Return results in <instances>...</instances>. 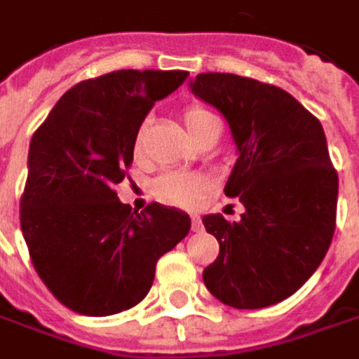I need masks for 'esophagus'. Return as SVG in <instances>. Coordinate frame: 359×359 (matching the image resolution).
<instances>
[{"instance_id":"1","label":"esophagus","mask_w":359,"mask_h":359,"mask_svg":"<svg viewBox=\"0 0 359 359\" xmlns=\"http://www.w3.org/2000/svg\"><path fill=\"white\" fill-rule=\"evenodd\" d=\"M191 227H193V231H201L203 229V222H201L199 217H193L191 219Z\"/></svg>"}]
</instances>
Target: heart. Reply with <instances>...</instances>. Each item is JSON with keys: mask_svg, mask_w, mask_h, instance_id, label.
<instances>
[{"mask_svg": "<svg viewBox=\"0 0 359 359\" xmlns=\"http://www.w3.org/2000/svg\"><path fill=\"white\" fill-rule=\"evenodd\" d=\"M182 121L189 130V134L195 137L197 142H203L211 134L219 132V119L213 116L209 109L201 107V105H189L182 109ZM148 130H150V121L144 119L137 126L136 134H134V152L136 156L144 154L146 148V140H148ZM211 191V180L203 175H193V172H168L162 175L160 179L154 180L152 184V195L166 205H175V207H184V209H193L199 205V201Z\"/></svg>", "mask_w": 359, "mask_h": 359, "instance_id": "1", "label": "heart"}]
</instances>
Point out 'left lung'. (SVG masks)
<instances>
[{
	"label": "left lung",
	"instance_id": "left-lung-1",
	"mask_svg": "<svg viewBox=\"0 0 359 359\" xmlns=\"http://www.w3.org/2000/svg\"><path fill=\"white\" fill-rule=\"evenodd\" d=\"M191 89L222 111L240 150L227 197L240 222L205 215L219 256L207 290L233 309H264L294 294L323 262L337 217V170L321 121L285 89L231 73H201Z\"/></svg>",
	"mask_w": 359,
	"mask_h": 359
}]
</instances>
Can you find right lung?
I'll use <instances>...</instances> for the list:
<instances>
[{"mask_svg":"<svg viewBox=\"0 0 359 359\" xmlns=\"http://www.w3.org/2000/svg\"><path fill=\"white\" fill-rule=\"evenodd\" d=\"M187 76L123 69L81 81L34 132L20 225L38 276L74 313L107 317L136 306L160 256L191 229L179 209L150 203L136 213L116 193L137 126Z\"/></svg>","mask_w":359,"mask_h":359,"instance_id":"1","label":"right lung"}]
</instances>
